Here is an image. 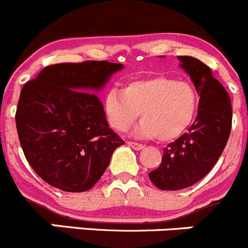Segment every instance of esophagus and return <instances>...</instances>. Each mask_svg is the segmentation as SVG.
Wrapping results in <instances>:
<instances>
[{"mask_svg": "<svg viewBox=\"0 0 248 248\" xmlns=\"http://www.w3.org/2000/svg\"><path fill=\"white\" fill-rule=\"evenodd\" d=\"M127 144H128V145L131 146V148H133L134 150H141V149H144L143 144L136 143V141H127Z\"/></svg>", "mask_w": 248, "mask_h": 248, "instance_id": "obj_1", "label": "esophagus"}]
</instances>
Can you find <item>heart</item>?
<instances>
[{
    "label": "heart",
    "instance_id": "obj_1",
    "mask_svg": "<svg viewBox=\"0 0 248 248\" xmlns=\"http://www.w3.org/2000/svg\"><path fill=\"white\" fill-rule=\"evenodd\" d=\"M198 108L195 88L167 76L132 81L124 92L111 88L105 95V111L115 129L127 131L140 112L136 133L161 141L182 136L195 120Z\"/></svg>",
    "mask_w": 248,
    "mask_h": 248
}]
</instances>
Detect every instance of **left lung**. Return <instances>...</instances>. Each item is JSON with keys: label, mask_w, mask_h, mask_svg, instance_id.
I'll return each instance as SVG.
<instances>
[{"label": "left lung", "mask_w": 248, "mask_h": 248, "mask_svg": "<svg viewBox=\"0 0 248 248\" xmlns=\"http://www.w3.org/2000/svg\"><path fill=\"white\" fill-rule=\"evenodd\" d=\"M200 95L198 117L188 133L163 149L160 167L149 173L161 190H180L202 179L222 155L232 131L230 97L210 66L188 55L178 57Z\"/></svg>", "instance_id": "1"}]
</instances>
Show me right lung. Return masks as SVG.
<instances>
[{"mask_svg":"<svg viewBox=\"0 0 248 248\" xmlns=\"http://www.w3.org/2000/svg\"><path fill=\"white\" fill-rule=\"evenodd\" d=\"M122 68L105 60L54 64L24 85L16 131L29 165L46 183L70 193L90 190L124 144L94 93Z\"/></svg>","mask_w":248,"mask_h":248,"instance_id":"right-lung-1","label":"right lung"}]
</instances>
